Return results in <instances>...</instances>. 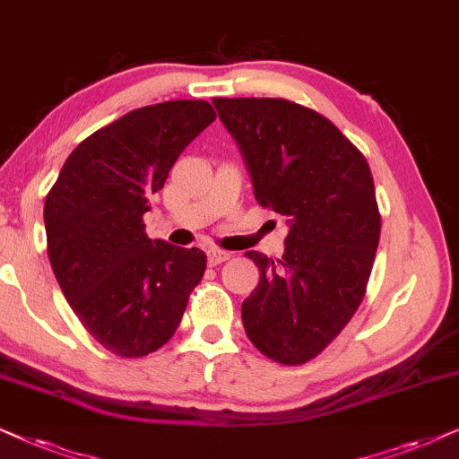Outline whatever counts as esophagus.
<instances>
[{"label":"esophagus","mask_w":459,"mask_h":459,"mask_svg":"<svg viewBox=\"0 0 459 459\" xmlns=\"http://www.w3.org/2000/svg\"><path fill=\"white\" fill-rule=\"evenodd\" d=\"M230 258V252H224V249H218V247H210L207 249V262H210L212 266H218L222 264Z\"/></svg>","instance_id":"1"}]
</instances>
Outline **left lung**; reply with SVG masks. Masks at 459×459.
I'll use <instances>...</instances> for the list:
<instances>
[{
	"mask_svg": "<svg viewBox=\"0 0 459 459\" xmlns=\"http://www.w3.org/2000/svg\"><path fill=\"white\" fill-rule=\"evenodd\" d=\"M252 176L255 201L285 218V252H247L260 283L241 304L247 338L281 365L329 346L365 296L377 241L374 178L327 117L283 98H213Z\"/></svg>",
	"mask_w": 459,
	"mask_h": 459,
	"instance_id": "obj_1",
	"label": "left lung"
}]
</instances>
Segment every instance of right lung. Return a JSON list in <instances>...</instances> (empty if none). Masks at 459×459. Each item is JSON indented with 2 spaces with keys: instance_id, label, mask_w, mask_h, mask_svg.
<instances>
[{
  "instance_id": "1",
  "label": "right lung",
  "mask_w": 459,
  "mask_h": 459,
  "mask_svg": "<svg viewBox=\"0 0 459 459\" xmlns=\"http://www.w3.org/2000/svg\"><path fill=\"white\" fill-rule=\"evenodd\" d=\"M213 119L205 100L134 108L85 138L48 193L52 271L82 325L117 357L166 344L204 277L205 254L149 239L143 216L180 152Z\"/></svg>"
}]
</instances>
